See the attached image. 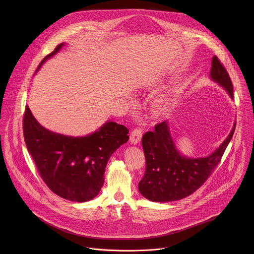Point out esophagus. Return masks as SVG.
<instances>
[{
    "instance_id": "1",
    "label": "esophagus",
    "mask_w": 254,
    "mask_h": 254,
    "mask_svg": "<svg viewBox=\"0 0 254 254\" xmlns=\"http://www.w3.org/2000/svg\"><path fill=\"white\" fill-rule=\"evenodd\" d=\"M141 135H142V130L141 128H134L131 130L130 132V136H129V140L132 144H136L137 142L140 141L141 139Z\"/></svg>"
}]
</instances>
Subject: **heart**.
<instances>
[{
	"instance_id": "1",
	"label": "heart",
	"mask_w": 254,
	"mask_h": 254,
	"mask_svg": "<svg viewBox=\"0 0 254 254\" xmlns=\"http://www.w3.org/2000/svg\"><path fill=\"white\" fill-rule=\"evenodd\" d=\"M165 105H166V102H165L164 100H158V101L155 103V107H156V110H157L158 112H162L163 108L165 107Z\"/></svg>"
}]
</instances>
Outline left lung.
Here are the masks:
<instances>
[{
  "label": "left lung",
  "instance_id": "1",
  "mask_svg": "<svg viewBox=\"0 0 254 254\" xmlns=\"http://www.w3.org/2000/svg\"><path fill=\"white\" fill-rule=\"evenodd\" d=\"M210 77L221 85L233 98L229 74L217 56L212 58ZM236 122L219 148L205 158L181 155L172 138L168 122L155 126L153 131L142 135L141 144L146 157V172L138 183V191L150 201L171 202L188 197L198 190L221 161L230 142Z\"/></svg>",
  "mask_w": 254,
  "mask_h": 254
}]
</instances>
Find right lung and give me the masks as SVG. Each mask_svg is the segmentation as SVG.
I'll use <instances>...</instances> for the list:
<instances>
[{
  "label": "right lung",
  "instance_id": "right-lung-1",
  "mask_svg": "<svg viewBox=\"0 0 254 254\" xmlns=\"http://www.w3.org/2000/svg\"><path fill=\"white\" fill-rule=\"evenodd\" d=\"M63 45L47 55L36 71ZM23 132L28 152L45 184L56 195L74 202L89 201L98 195L108 159L129 137L128 129L114 122H106L85 136L53 132L36 121L28 105Z\"/></svg>",
  "mask_w": 254,
  "mask_h": 254
}]
</instances>
